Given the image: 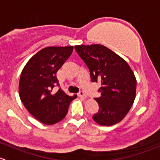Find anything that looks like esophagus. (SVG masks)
I'll list each match as a JSON object with an SVG mask.
<instances>
[{"mask_svg":"<svg viewBox=\"0 0 160 160\" xmlns=\"http://www.w3.org/2000/svg\"><path fill=\"white\" fill-rule=\"evenodd\" d=\"M78 95L80 96V97H81V98H87L86 94H85V93L83 92V91H80V92L78 93Z\"/></svg>","mask_w":160,"mask_h":160,"instance_id":"esophagus-1","label":"esophagus"}]
</instances>
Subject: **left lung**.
I'll return each mask as SVG.
<instances>
[{
    "mask_svg": "<svg viewBox=\"0 0 160 160\" xmlns=\"http://www.w3.org/2000/svg\"><path fill=\"white\" fill-rule=\"evenodd\" d=\"M79 56L88 67L92 82H100L101 97L97 98L99 110L93 115L102 126L119 123L131 109L136 95L137 81L124 59L101 44L77 45Z\"/></svg>",
    "mask_w": 160,
    "mask_h": 160,
    "instance_id": "left-lung-1",
    "label": "left lung"
}]
</instances>
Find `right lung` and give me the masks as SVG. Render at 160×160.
<instances>
[{"label": "right lung", "instance_id": "1", "mask_svg": "<svg viewBox=\"0 0 160 160\" xmlns=\"http://www.w3.org/2000/svg\"><path fill=\"white\" fill-rule=\"evenodd\" d=\"M73 47H47L29 60L20 76L18 93L26 109L39 121L52 125L61 121L70 102L77 97L69 96L59 88L56 73L72 54Z\"/></svg>", "mask_w": 160, "mask_h": 160}]
</instances>
